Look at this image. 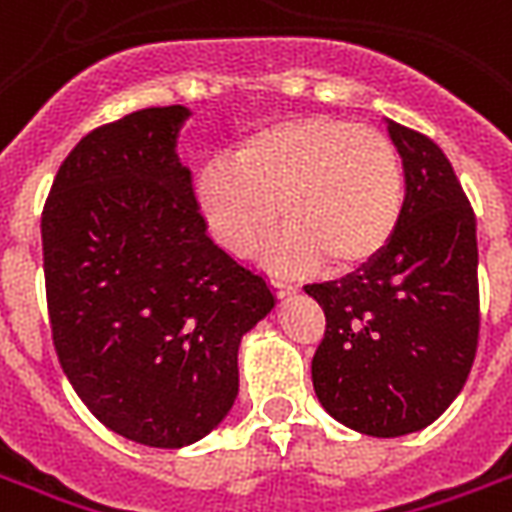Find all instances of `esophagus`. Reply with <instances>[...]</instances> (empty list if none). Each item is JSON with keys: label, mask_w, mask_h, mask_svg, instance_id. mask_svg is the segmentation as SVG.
Wrapping results in <instances>:
<instances>
[{"label": "esophagus", "mask_w": 512, "mask_h": 512, "mask_svg": "<svg viewBox=\"0 0 512 512\" xmlns=\"http://www.w3.org/2000/svg\"><path fill=\"white\" fill-rule=\"evenodd\" d=\"M271 287L276 290V295H279V298H292V295L298 292L295 287H292V284L282 282V279H271Z\"/></svg>", "instance_id": "esophagus-1"}]
</instances>
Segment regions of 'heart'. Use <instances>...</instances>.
Masks as SVG:
<instances>
[{"label": "heart", "mask_w": 512, "mask_h": 512, "mask_svg": "<svg viewBox=\"0 0 512 512\" xmlns=\"http://www.w3.org/2000/svg\"><path fill=\"white\" fill-rule=\"evenodd\" d=\"M195 201L214 239L252 255L268 244L279 271H306L325 257L346 271L389 244L405 204V169L395 142L378 128L327 115L273 120L195 174Z\"/></svg>", "instance_id": "heart-1"}]
</instances>
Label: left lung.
<instances>
[{"mask_svg": "<svg viewBox=\"0 0 512 512\" xmlns=\"http://www.w3.org/2000/svg\"><path fill=\"white\" fill-rule=\"evenodd\" d=\"M405 169L395 236L360 271L306 284L325 311L311 360L325 411L373 438L438 419L462 392L481 330L475 212L429 136L386 120Z\"/></svg>", "mask_w": 512, "mask_h": 512, "instance_id": "left-lung-1", "label": "left lung"}]
</instances>
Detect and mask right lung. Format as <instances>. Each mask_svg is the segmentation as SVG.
Masks as SVG:
<instances>
[{
    "label": "right lung",
    "instance_id": "add662e5",
    "mask_svg": "<svg viewBox=\"0 0 512 512\" xmlns=\"http://www.w3.org/2000/svg\"><path fill=\"white\" fill-rule=\"evenodd\" d=\"M185 107L93 128L61 163L42 209L58 362L117 435L182 448L239 395V343L276 303L265 276L206 233L177 158Z\"/></svg>",
    "mask_w": 512,
    "mask_h": 512
}]
</instances>
